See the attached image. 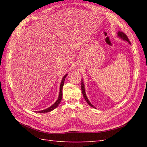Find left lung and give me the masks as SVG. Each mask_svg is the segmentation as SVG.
Returning <instances> with one entry per match:
<instances>
[{
    "mask_svg": "<svg viewBox=\"0 0 147 147\" xmlns=\"http://www.w3.org/2000/svg\"><path fill=\"white\" fill-rule=\"evenodd\" d=\"M117 34H118V36H119L121 37V38H123V40H126L127 42H128L129 43H130V44H131L128 38H127V35H126L125 33H124L123 32H118V33H117ZM81 88H82V93H83V97L85 98V100L86 101V102L88 103V104L89 105L91 106V107H94V106H93V105L91 104V103H90V102L88 100V98H87V96H86V95L85 90V86H84V84H83V82L82 80V86H81Z\"/></svg>",
    "mask_w": 147,
    "mask_h": 147,
    "instance_id": "8db88e82",
    "label": "left lung"
}]
</instances>
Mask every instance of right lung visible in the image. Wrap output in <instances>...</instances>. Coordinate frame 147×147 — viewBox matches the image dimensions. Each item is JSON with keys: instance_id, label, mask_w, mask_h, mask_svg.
<instances>
[{"instance_id": "1", "label": "right lung", "mask_w": 147, "mask_h": 147, "mask_svg": "<svg viewBox=\"0 0 147 147\" xmlns=\"http://www.w3.org/2000/svg\"><path fill=\"white\" fill-rule=\"evenodd\" d=\"M67 75V74H65V75L63 77V78H62V82H61V86H60V92H59V98L57 99V100L52 105H51V107H49L48 109H45V110H43V111H38V112H40V113H45V112H51L52 110H54V109H55L59 105V104H60V102H61L62 97V88H63V85H64V80H65V78H66Z\"/></svg>"}]
</instances>
